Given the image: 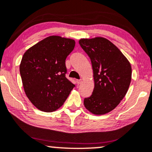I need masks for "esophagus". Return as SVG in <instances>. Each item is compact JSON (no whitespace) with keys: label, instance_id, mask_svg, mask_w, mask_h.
<instances>
[{"label":"esophagus","instance_id":"1","mask_svg":"<svg viewBox=\"0 0 152 152\" xmlns=\"http://www.w3.org/2000/svg\"><path fill=\"white\" fill-rule=\"evenodd\" d=\"M81 81H82V80H81V79H79V80H76V83H77L78 85H79V84H81Z\"/></svg>","mask_w":152,"mask_h":152}]
</instances>
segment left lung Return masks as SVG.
Returning a JSON list of instances; mask_svg holds the SVG:
<instances>
[{
  "instance_id": "left-lung-1",
  "label": "left lung",
  "mask_w": 152,
  "mask_h": 152,
  "mask_svg": "<svg viewBox=\"0 0 152 152\" xmlns=\"http://www.w3.org/2000/svg\"><path fill=\"white\" fill-rule=\"evenodd\" d=\"M79 44L91 58L95 86L84 98V105L95 115L115 108L127 94L132 78L131 65L120 49L103 37L81 39Z\"/></svg>"
}]
</instances>
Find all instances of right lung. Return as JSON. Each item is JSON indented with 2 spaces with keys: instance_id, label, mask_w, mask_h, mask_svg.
Wrapping results in <instances>:
<instances>
[{
  "instance_id": "right-lung-1",
  "label": "right lung",
  "mask_w": 152,
  "mask_h": 152,
  "mask_svg": "<svg viewBox=\"0 0 152 152\" xmlns=\"http://www.w3.org/2000/svg\"><path fill=\"white\" fill-rule=\"evenodd\" d=\"M74 39L50 36L24 54L20 73L25 94L37 108L53 112L59 108L75 87L66 77V58L74 50Z\"/></svg>"
}]
</instances>
